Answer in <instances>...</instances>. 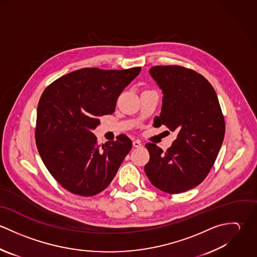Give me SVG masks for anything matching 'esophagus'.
Masks as SVG:
<instances>
[{
  "label": "esophagus",
  "instance_id": "1",
  "mask_svg": "<svg viewBox=\"0 0 257 257\" xmlns=\"http://www.w3.org/2000/svg\"><path fill=\"white\" fill-rule=\"evenodd\" d=\"M133 146H134V147H136V148L143 147V145H142V143H141L140 141H135V142L133 143Z\"/></svg>",
  "mask_w": 257,
  "mask_h": 257
}]
</instances>
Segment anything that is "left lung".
I'll list each match as a JSON object with an SVG mask.
<instances>
[{"mask_svg": "<svg viewBox=\"0 0 257 257\" xmlns=\"http://www.w3.org/2000/svg\"><path fill=\"white\" fill-rule=\"evenodd\" d=\"M149 74L163 94L154 124L178 135L165 152L146 145L145 171L157 189L182 193L202 183L214 165L224 138L223 115L215 89L201 74L177 65L154 66Z\"/></svg>", "mask_w": 257, "mask_h": 257, "instance_id": "left-lung-1", "label": "left lung"}]
</instances>
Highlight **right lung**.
Segmentation results:
<instances>
[{
  "mask_svg": "<svg viewBox=\"0 0 257 257\" xmlns=\"http://www.w3.org/2000/svg\"><path fill=\"white\" fill-rule=\"evenodd\" d=\"M141 70L83 68L60 77L42 93L37 150L50 174L69 192L84 197L102 192L131 151L126 136L101 147L93 131L102 115L114 111L118 96Z\"/></svg>",
  "mask_w": 257,
  "mask_h": 257,
  "instance_id": "right-lung-1",
  "label": "right lung"
}]
</instances>
